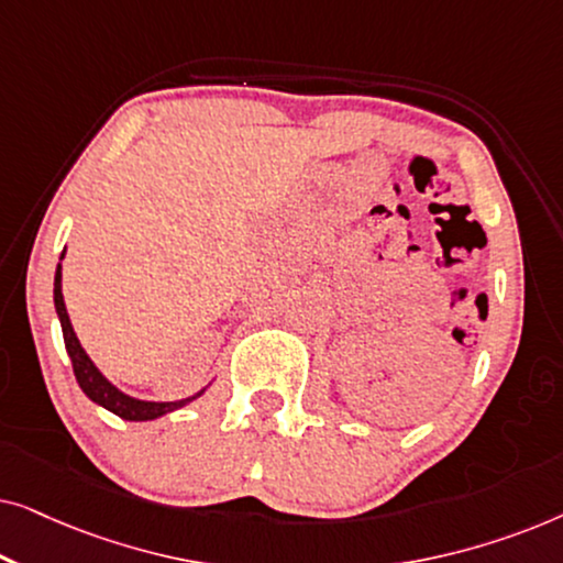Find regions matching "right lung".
Segmentation results:
<instances>
[{
	"mask_svg": "<svg viewBox=\"0 0 563 563\" xmlns=\"http://www.w3.org/2000/svg\"><path fill=\"white\" fill-rule=\"evenodd\" d=\"M64 253H66V249H64ZM64 253H60V261H64ZM53 305H56V314H58V320H60V330H64L66 353H68V358H71L76 382H79L81 391L95 405L114 412L122 420L143 422V420H156V418H161V415L179 410V407L189 405L191 399H197V397L205 395L207 387L199 389L197 395H191L187 399H174V402H151V399L130 397L122 389L114 387V384L107 379V376L95 366V361H91L89 353L81 349L79 338H76V333H74V325H71V320H68V312H66L64 291H60V264L56 268V279H53Z\"/></svg>",
	"mask_w": 563,
	"mask_h": 563,
	"instance_id": "1",
	"label": "right lung"
}]
</instances>
